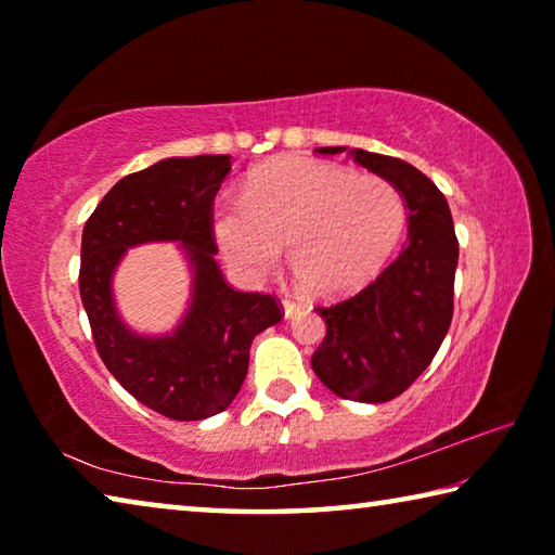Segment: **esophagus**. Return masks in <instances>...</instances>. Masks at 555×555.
Returning a JSON list of instances; mask_svg holds the SVG:
<instances>
[{"instance_id":"esophagus-1","label":"esophagus","mask_w":555,"mask_h":555,"mask_svg":"<svg viewBox=\"0 0 555 555\" xmlns=\"http://www.w3.org/2000/svg\"><path fill=\"white\" fill-rule=\"evenodd\" d=\"M281 306H284V318H286V321H291V318H294L296 313H300V308H304V306L296 304V300H291V298H284V304H281Z\"/></svg>"}]
</instances>
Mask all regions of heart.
<instances>
[{"label":"heart","instance_id":"obj_1","mask_svg":"<svg viewBox=\"0 0 555 555\" xmlns=\"http://www.w3.org/2000/svg\"><path fill=\"white\" fill-rule=\"evenodd\" d=\"M401 193L387 178L284 158L220 201L210 228L222 259L247 279L276 269L286 244L288 269L308 294L337 296L370 279L403 230Z\"/></svg>","mask_w":555,"mask_h":555}]
</instances>
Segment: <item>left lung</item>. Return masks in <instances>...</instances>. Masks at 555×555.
Instances as JSON below:
<instances>
[{"instance_id":"left-lung-1","label":"left lung","mask_w":555,"mask_h":555,"mask_svg":"<svg viewBox=\"0 0 555 555\" xmlns=\"http://www.w3.org/2000/svg\"><path fill=\"white\" fill-rule=\"evenodd\" d=\"M397 188L409 215L406 242L362 291L315 308L327 333L313 372L340 399L384 403L406 391L434 360L453 321L457 237L446 195L401 158L364 149L323 146Z\"/></svg>"}]
</instances>
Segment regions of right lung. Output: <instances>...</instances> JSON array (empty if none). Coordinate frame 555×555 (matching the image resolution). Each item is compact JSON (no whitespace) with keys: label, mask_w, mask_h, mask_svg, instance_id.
Segmentation results:
<instances>
[{"label":"right lung","mask_w":555,"mask_h":555,"mask_svg":"<svg viewBox=\"0 0 555 555\" xmlns=\"http://www.w3.org/2000/svg\"><path fill=\"white\" fill-rule=\"evenodd\" d=\"M228 154L171 156L129 173L90 215L80 247V298L95 347L121 387L166 418L203 421L237 397L251 340L281 321L274 296L242 294L215 261L212 201ZM178 241L192 269V300L171 334L142 336L120 321L111 279L126 249Z\"/></svg>","instance_id":"obj_1"}]
</instances>
